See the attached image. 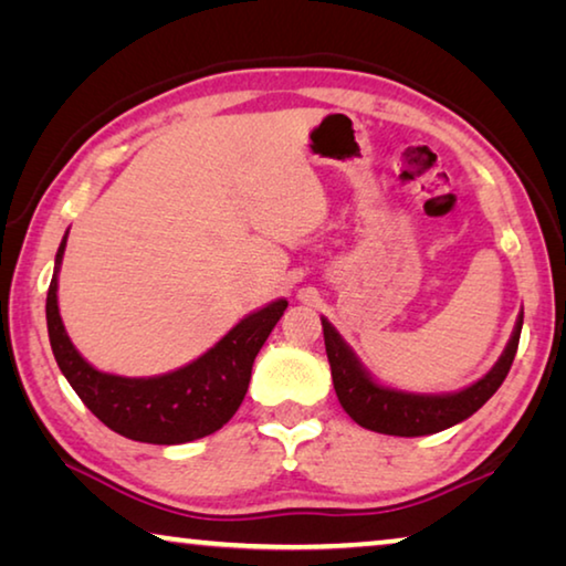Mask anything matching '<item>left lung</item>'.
<instances>
[{"label":"left lung","instance_id":"8db88e82","mask_svg":"<svg viewBox=\"0 0 566 566\" xmlns=\"http://www.w3.org/2000/svg\"><path fill=\"white\" fill-rule=\"evenodd\" d=\"M522 322L524 312L516 317L514 332L506 342L502 357L474 385L452 391V395H415V391L391 389L371 379L369 371L357 359V354L349 349V344L322 317L324 347H327L334 391H337L344 411L359 427L371 429V432L395 437L437 434L472 417L502 387L504 377L510 375L516 347H520Z\"/></svg>","mask_w":566,"mask_h":566}]
</instances>
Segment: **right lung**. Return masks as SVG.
Returning <instances> with one entry per match:
<instances>
[{"label":"right lung","instance_id":"add662e5","mask_svg":"<svg viewBox=\"0 0 566 566\" xmlns=\"http://www.w3.org/2000/svg\"><path fill=\"white\" fill-rule=\"evenodd\" d=\"M66 234L56 249L54 276L46 292V329L62 375L92 415L112 432L147 444H185L222 429L242 405L254 357L284 314L286 300H276L247 314L202 357L167 375H107L94 369L74 349L60 317L56 274H60Z\"/></svg>","mask_w":566,"mask_h":566}]
</instances>
